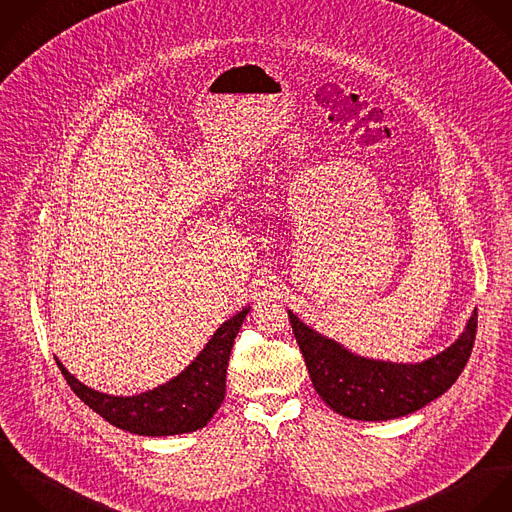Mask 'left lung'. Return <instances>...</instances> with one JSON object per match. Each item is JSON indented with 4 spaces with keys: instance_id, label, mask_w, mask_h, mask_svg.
Masks as SVG:
<instances>
[{
    "instance_id": "left-lung-1",
    "label": "left lung",
    "mask_w": 512,
    "mask_h": 512,
    "mask_svg": "<svg viewBox=\"0 0 512 512\" xmlns=\"http://www.w3.org/2000/svg\"><path fill=\"white\" fill-rule=\"evenodd\" d=\"M289 321L319 397L355 421H389L411 415L439 399L463 373L477 335V309L453 345L421 363H391L351 353L341 343Z\"/></svg>"
}]
</instances>
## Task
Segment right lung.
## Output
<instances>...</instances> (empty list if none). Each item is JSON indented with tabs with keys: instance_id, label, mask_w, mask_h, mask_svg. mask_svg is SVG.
<instances>
[{
	"instance_id": "right-lung-1",
	"label": "right lung",
	"mask_w": 512,
	"mask_h": 512,
	"mask_svg": "<svg viewBox=\"0 0 512 512\" xmlns=\"http://www.w3.org/2000/svg\"><path fill=\"white\" fill-rule=\"evenodd\" d=\"M251 307H243L211 335L199 355L171 381L131 397L95 391L77 381L55 357L73 393L117 429L143 437H171L203 429L225 399L233 341Z\"/></svg>"
}]
</instances>
